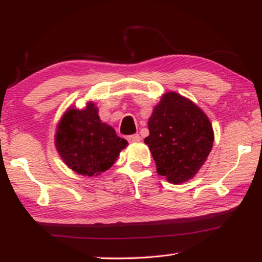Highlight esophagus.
Listing matches in <instances>:
<instances>
[{"label":"esophagus","mask_w":262,"mask_h":262,"mask_svg":"<svg viewBox=\"0 0 262 262\" xmlns=\"http://www.w3.org/2000/svg\"><path fill=\"white\" fill-rule=\"evenodd\" d=\"M127 140L129 141L130 143H136V142H140L141 137H140V135H139V134H134V135L128 136V137H127Z\"/></svg>","instance_id":"esophagus-1"}]
</instances>
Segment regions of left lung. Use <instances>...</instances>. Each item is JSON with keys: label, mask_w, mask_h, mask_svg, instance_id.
Instances as JSON below:
<instances>
[{"label": "left lung", "mask_w": 262, "mask_h": 262, "mask_svg": "<svg viewBox=\"0 0 262 262\" xmlns=\"http://www.w3.org/2000/svg\"><path fill=\"white\" fill-rule=\"evenodd\" d=\"M144 143L151 151L157 173L171 184L192 179L207 161L214 130L207 114L186 97L166 92L148 121Z\"/></svg>", "instance_id": "8db88e82"}]
</instances>
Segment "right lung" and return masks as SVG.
<instances>
[{
    "label": "right lung",
    "instance_id": "1",
    "mask_svg": "<svg viewBox=\"0 0 262 262\" xmlns=\"http://www.w3.org/2000/svg\"><path fill=\"white\" fill-rule=\"evenodd\" d=\"M55 147L66 165L78 174L99 176L113 165L128 145L112 127L101 122L98 108L88 101L82 110L66 111L56 126Z\"/></svg>",
    "mask_w": 262,
    "mask_h": 262
}]
</instances>
